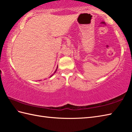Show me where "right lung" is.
Wrapping results in <instances>:
<instances>
[{"label": "right lung", "mask_w": 132, "mask_h": 132, "mask_svg": "<svg viewBox=\"0 0 132 132\" xmlns=\"http://www.w3.org/2000/svg\"><path fill=\"white\" fill-rule=\"evenodd\" d=\"M57 69H58V66H57V69H56V70H55V71H54V74H52V75H50V77H52L53 76V75H54V74L55 73V72H56V71H57Z\"/></svg>", "instance_id": "1"}]
</instances>
